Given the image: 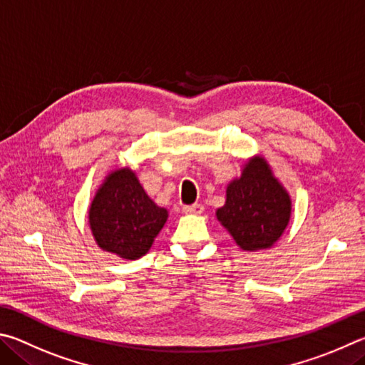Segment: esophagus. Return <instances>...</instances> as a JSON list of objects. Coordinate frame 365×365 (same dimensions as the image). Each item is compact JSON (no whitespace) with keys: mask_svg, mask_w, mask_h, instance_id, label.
<instances>
[{"mask_svg":"<svg viewBox=\"0 0 365 365\" xmlns=\"http://www.w3.org/2000/svg\"><path fill=\"white\" fill-rule=\"evenodd\" d=\"M182 212L186 215H202L203 213V207L200 203H194V205H186L182 207Z\"/></svg>","mask_w":365,"mask_h":365,"instance_id":"obj_1","label":"esophagus"}]
</instances>
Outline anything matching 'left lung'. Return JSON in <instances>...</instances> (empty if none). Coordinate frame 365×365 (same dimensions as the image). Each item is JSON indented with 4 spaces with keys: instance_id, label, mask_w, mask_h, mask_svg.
<instances>
[{
    "instance_id": "1",
    "label": "left lung",
    "mask_w": 365,
    "mask_h": 365,
    "mask_svg": "<svg viewBox=\"0 0 365 365\" xmlns=\"http://www.w3.org/2000/svg\"><path fill=\"white\" fill-rule=\"evenodd\" d=\"M215 215L242 250H267L289 226L292 197L267 160L253 155L242 165L240 176L227 184L225 205Z\"/></svg>"
}]
</instances>
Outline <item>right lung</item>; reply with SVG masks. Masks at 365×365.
Here are the masks:
<instances>
[{
  "mask_svg": "<svg viewBox=\"0 0 365 365\" xmlns=\"http://www.w3.org/2000/svg\"><path fill=\"white\" fill-rule=\"evenodd\" d=\"M166 220L168 210L145 194L130 166L107 173L88 210V225L101 250L131 261L150 250Z\"/></svg>",
  "mask_w": 365,
  "mask_h": 365,
  "instance_id": "right-lung-1",
  "label": "right lung"
}]
</instances>
